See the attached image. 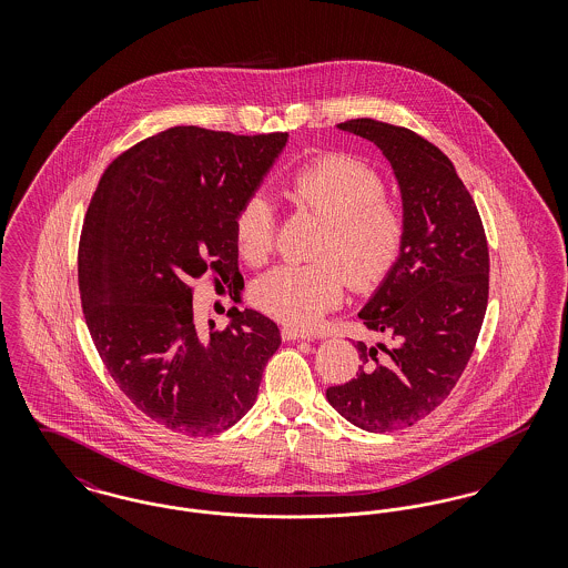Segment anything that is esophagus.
<instances>
[{"instance_id":"obj_1","label":"esophagus","mask_w":568,"mask_h":568,"mask_svg":"<svg viewBox=\"0 0 568 568\" xmlns=\"http://www.w3.org/2000/svg\"><path fill=\"white\" fill-rule=\"evenodd\" d=\"M281 336H283V341H311L308 334L297 332L294 327H281Z\"/></svg>"}]
</instances>
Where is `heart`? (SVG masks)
<instances>
[{
    "mask_svg": "<svg viewBox=\"0 0 568 568\" xmlns=\"http://www.w3.org/2000/svg\"><path fill=\"white\" fill-rule=\"evenodd\" d=\"M297 206L324 221L311 264H283L253 285V302L281 324L311 329L336 308L347 281L355 292H373L396 268L405 244V213L385 195L377 170L359 158L332 153L297 170L292 181ZM271 197H244L234 232L248 264H264L276 243Z\"/></svg>",
    "mask_w": 568,
    "mask_h": 568,
    "instance_id": "heart-1",
    "label": "heart"
}]
</instances>
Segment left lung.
<instances>
[{
	"label": "left lung",
	"mask_w": 568,
	"mask_h": 568,
	"mask_svg": "<svg viewBox=\"0 0 568 568\" xmlns=\"http://www.w3.org/2000/svg\"><path fill=\"white\" fill-rule=\"evenodd\" d=\"M338 128L371 140L392 163L406 232L396 268L359 311L385 343H357L355 378L325 396L353 426L392 433L430 415L475 352L489 294L486 230L456 165L433 142L375 119Z\"/></svg>",
	"instance_id": "1"
}]
</instances>
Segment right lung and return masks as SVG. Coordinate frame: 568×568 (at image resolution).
<instances>
[{"label":"right lung","mask_w":568,"mask_h":568,"mask_svg":"<svg viewBox=\"0 0 568 568\" xmlns=\"http://www.w3.org/2000/svg\"><path fill=\"white\" fill-rule=\"evenodd\" d=\"M285 142L170 128L110 163L89 202L79 292L91 341L130 403L172 433L232 428L281 345L276 324L248 308L202 334L191 283H243L234 219Z\"/></svg>","instance_id":"1"}]
</instances>
